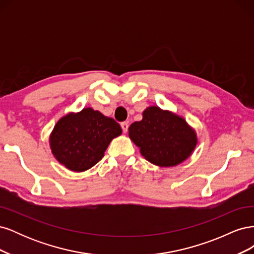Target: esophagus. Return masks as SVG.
Instances as JSON below:
<instances>
[{
	"instance_id": "34e87169",
	"label": "esophagus",
	"mask_w": 254,
	"mask_h": 254,
	"mask_svg": "<svg viewBox=\"0 0 254 254\" xmlns=\"http://www.w3.org/2000/svg\"><path fill=\"white\" fill-rule=\"evenodd\" d=\"M121 127H122V130H123V132H127L128 131V127H129V125H128V123L127 122H123L122 124H121Z\"/></svg>"
}]
</instances>
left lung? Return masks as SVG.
<instances>
[{
    "mask_svg": "<svg viewBox=\"0 0 254 254\" xmlns=\"http://www.w3.org/2000/svg\"><path fill=\"white\" fill-rule=\"evenodd\" d=\"M129 136L146 160L163 167L183 162L197 144L194 129L186 121L156 106L143 112L142 121L130 125Z\"/></svg>",
    "mask_w": 254,
    "mask_h": 254,
    "instance_id": "8db88e82",
    "label": "left lung"
}]
</instances>
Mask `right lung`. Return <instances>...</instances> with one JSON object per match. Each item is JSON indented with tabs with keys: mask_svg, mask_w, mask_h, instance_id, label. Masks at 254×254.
Segmentation results:
<instances>
[{
	"mask_svg": "<svg viewBox=\"0 0 254 254\" xmlns=\"http://www.w3.org/2000/svg\"><path fill=\"white\" fill-rule=\"evenodd\" d=\"M122 133L113 119L84 108L60 119L50 137L53 155L73 172L87 171L104 157L111 140Z\"/></svg>",
	"mask_w": 254,
	"mask_h": 254,
	"instance_id": "obj_1",
	"label": "right lung"
}]
</instances>
